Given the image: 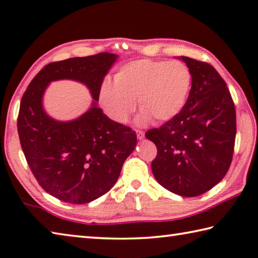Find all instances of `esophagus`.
<instances>
[{
    "label": "esophagus",
    "instance_id": "esophagus-1",
    "mask_svg": "<svg viewBox=\"0 0 258 258\" xmlns=\"http://www.w3.org/2000/svg\"><path fill=\"white\" fill-rule=\"evenodd\" d=\"M135 132H137V137H138L139 140H143L144 139V132H142V131L137 130V131H135Z\"/></svg>",
    "mask_w": 258,
    "mask_h": 258
}]
</instances>
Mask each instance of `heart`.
<instances>
[{
    "mask_svg": "<svg viewBox=\"0 0 258 258\" xmlns=\"http://www.w3.org/2000/svg\"><path fill=\"white\" fill-rule=\"evenodd\" d=\"M191 72L180 60L143 58L130 62L115 74V82L102 81L98 100L105 114L116 123L124 124L137 108V123H167L180 114L188 100Z\"/></svg>",
    "mask_w": 258,
    "mask_h": 258,
    "instance_id": "heart-1",
    "label": "heart"
}]
</instances>
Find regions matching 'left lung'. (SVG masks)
I'll list each match as a JSON object with an SVG mask.
<instances>
[{"mask_svg":"<svg viewBox=\"0 0 258 258\" xmlns=\"http://www.w3.org/2000/svg\"><path fill=\"white\" fill-rule=\"evenodd\" d=\"M191 72L184 109L161 127L145 133L157 145L151 163L162 187L185 198L213 188L230 167L236 139V110L227 83L212 65L178 56Z\"/></svg>","mask_w":258,"mask_h":258,"instance_id":"obj_1","label":"left lung"}]
</instances>
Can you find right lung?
<instances>
[{"mask_svg": "<svg viewBox=\"0 0 258 258\" xmlns=\"http://www.w3.org/2000/svg\"><path fill=\"white\" fill-rule=\"evenodd\" d=\"M117 58L100 53L50 63L23 93L18 116L22 151L39 185L63 202L84 204L106 194L137 145L134 131L98 107L99 87ZM58 80L80 82L91 91V108L78 119L57 121L43 109L45 89Z\"/></svg>", "mask_w": 258, "mask_h": 258, "instance_id": "obj_1", "label": "right lung"}]
</instances>
